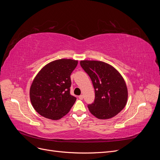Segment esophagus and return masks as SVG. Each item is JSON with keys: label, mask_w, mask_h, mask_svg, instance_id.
<instances>
[{"label": "esophagus", "mask_w": 160, "mask_h": 160, "mask_svg": "<svg viewBox=\"0 0 160 160\" xmlns=\"http://www.w3.org/2000/svg\"><path fill=\"white\" fill-rule=\"evenodd\" d=\"M79 99H81V100L83 99V95H79Z\"/></svg>", "instance_id": "esophagus-1"}]
</instances>
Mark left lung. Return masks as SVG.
<instances>
[{
  "label": "left lung",
  "mask_w": 160,
  "mask_h": 160,
  "mask_svg": "<svg viewBox=\"0 0 160 160\" xmlns=\"http://www.w3.org/2000/svg\"><path fill=\"white\" fill-rule=\"evenodd\" d=\"M89 75L95 89L94 102L88 105L92 115L100 119L113 118L127 103L128 92L126 83L119 71L103 61H80Z\"/></svg>",
  "instance_id": "1"
}]
</instances>
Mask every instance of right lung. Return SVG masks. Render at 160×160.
<instances>
[{"label":"right lung","instance_id":"1","mask_svg":"<svg viewBox=\"0 0 160 160\" xmlns=\"http://www.w3.org/2000/svg\"><path fill=\"white\" fill-rule=\"evenodd\" d=\"M78 61L61 59L47 64L38 72L30 88L32 107L42 117L60 119L76 101L70 94L71 74Z\"/></svg>","mask_w":160,"mask_h":160}]
</instances>
